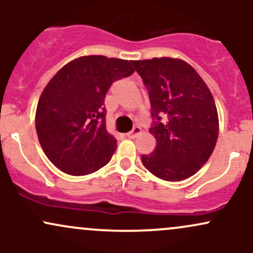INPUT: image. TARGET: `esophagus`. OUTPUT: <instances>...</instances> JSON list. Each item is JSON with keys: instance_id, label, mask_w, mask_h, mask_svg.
Returning a JSON list of instances; mask_svg holds the SVG:
<instances>
[{"instance_id": "esophagus-1", "label": "esophagus", "mask_w": 253, "mask_h": 253, "mask_svg": "<svg viewBox=\"0 0 253 253\" xmlns=\"http://www.w3.org/2000/svg\"><path fill=\"white\" fill-rule=\"evenodd\" d=\"M140 132H141L140 127H139V126H134V127H133V129L130 130V132L127 133V136H128V138H135V136L138 135Z\"/></svg>"}]
</instances>
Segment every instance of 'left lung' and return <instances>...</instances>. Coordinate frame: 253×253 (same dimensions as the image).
I'll return each instance as SVG.
<instances>
[{
	"mask_svg": "<svg viewBox=\"0 0 253 253\" xmlns=\"http://www.w3.org/2000/svg\"><path fill=\"white\" fill-rule=\"evenodd\" d=\"M151 103L150 132L157 146L141 156L144 167L164 181L193 176L210 159L219 135L216 106L207 84L184 60H132Z\"/></svg>",
	"mask_w": 253,
	"mask_h": 253,
	"instance_id": "1",
	"label": "left lung"
}]
</instances>
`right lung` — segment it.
I'll use <instances>...</instances> for the list:
<instances>
[{"label":"right lung","instance_id":"1","mask_svg":"<svg viewBox=\"0 0 253 253\" xmlns=\"http://www.w3.org/2000/svg\"><path fill=\"white\" fill-rule=\"evenodd\" d=\"M128 60L84 56L68 63L43 89L36 128L46 157L72 176L95 172L112 159L117 139L106 129L104 97L134 72Z\"/></svg>","mask_w":253,"mask_h":253}]
</instances>
